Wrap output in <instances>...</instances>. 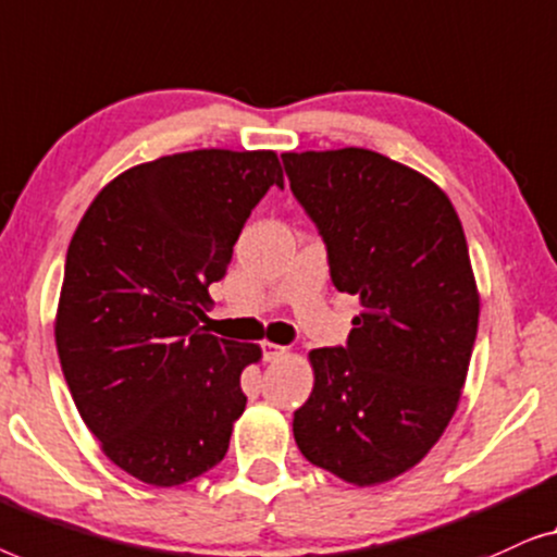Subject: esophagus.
Segmentation results:
<instances>
[{"mask_svg": "<svg viewBox=\"0 0 557 557\" xmlns=\"http://www.w3.org/2000/svg\"><path fill=\"white\" fill-rule=\"evenodd\" d=\"M262 350H264V360H268V363H275V360H280L287 354V348L280 346V343H264Z\"/></svg>", "mask_w": 557, "mask_h": 557, "instance_id": "obj_1", "label": "esophagus"}]
</instances>
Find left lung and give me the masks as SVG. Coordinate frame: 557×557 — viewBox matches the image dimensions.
<instances>
[{"mask_svg":"<svg viewBox=\"0 0 557 557\" xmlns=\"http://www.w3.org/2000/svg\"><path fill=\"white\" fill-rule=\"evenodd\" d=\"M282 161L333 285L360 297L346 348L310 350L293 434L310 465L371 487L417 467L459 406L480 323L465 230L432 178L368 148Z\"/></svg>","mask_w":557,"mask_h":557,"instance_id":"left-lung-1","label":"left lung"}]
</instances>
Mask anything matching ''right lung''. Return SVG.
Listing matches in <instances>:
<instances>
[{"label":"right lung","mask_w":557,"mask_h":557,"mask_svg":"<svg viewBox=\"0 0 557 557\" xmlns=\"http://www.w3.org/2000/svg\"><path fill=\"white\" fill-rule=\"evenodd\" d=\"M270 186H285L275 151L161 156L103 186L70 239L62 373L106 457L153 487L216 467L247 406L239 379L262 348L199 320Z\"/></svg>","instance_id":"1"}]
</instances>
